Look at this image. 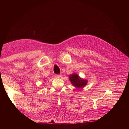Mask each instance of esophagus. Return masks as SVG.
<instances>
[{
	"mask_svg": "<svg viewBox=\"0 0 129 129\" xmlns=\"http://www.w3.org/2000/svg\"><path fill=\"white\" fill-rule=\"evenodd\" d=\"M54 76L56 78H60L61 77V75H60V74H56V75H54Z\"/></svg>",
	"mask_w": 129,
	"mask_h": 129,
	"instance_id": "34e87169",
	"label": "esophagus"
}]
</instances>
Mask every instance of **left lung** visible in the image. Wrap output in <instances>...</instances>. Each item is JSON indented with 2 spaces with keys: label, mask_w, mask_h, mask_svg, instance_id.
Segmentation results:
<instances>
[{
  "label": "left lung",
  "mask_w": 129,
  "mask_h": 129,
  "mask_svg": "<svg viewBox=\"0 0 129 129\" xmlns=\"http://www.w3.org/2000/svg\"><path fill=\"white\" fill-rule=\"evenodd\" d=\"M69 80L72 85L77 88H82L87 83V81L82 79L78 75L72 74L70 76Z\"/></svg>",
  "instance_id": "obj_1"
}]
</instances>
